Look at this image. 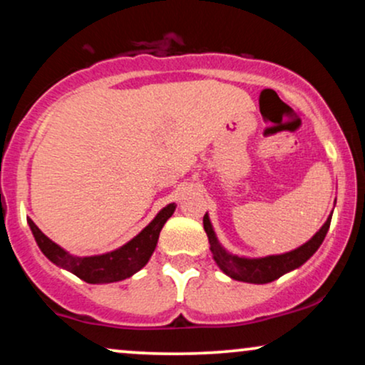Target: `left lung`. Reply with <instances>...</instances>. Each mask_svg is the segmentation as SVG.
Wrapping results in <instances>:
<instances>
[{
  "mask_svg": "<svg viewBox=\"0 0 365 365\" xmlns=\"http://www.w3.org/2000/svg\"><path fill=\"white\" fill-rule=\"evenodd\" d=\"M334 204H336V200H334ZM331 216H333V211H331L326 223L319 228V232H317L311 240L305 242L304 245L297 247L295 250H290V252L266 255V257H244V255L228 252V250L220 244V240H217L207 212L204 215V230H206L209 244H211L212 259H215L217 267H220L226 276H230L232 279H237V282L264 284L274 282L279 276L297 269V267H300L304 262H307L309 259L312 257L314 252L321 247L326 233H328Z\"/></svg>",
  "mask_w": 365,
  "mask_h": 365,
  "instance_id": "obj_1",
  "label": "left lung"
}]
</instances>
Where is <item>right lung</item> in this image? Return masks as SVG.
<instances>
[{"label":"right lung","instance_id":"right-lung-1","mask_svg":"<svg viewBox=\"0 0 365 365\" xmlns=\"http://www.w3.org/2000/svg\"><path fill=\"white\" fill-rule=\"evenodd\" d=\"M177 204L171 202L166 207L154 216V220L145 226L144 230L127 242L125 245L118 249L111 250V252L99 254V255H86V257H78L66 252L60 245L54 244L51 238H48L37 228L34 221L27 217V223L31 226V232L34 235L37 245H39L41 252L49 259L58 267L70 271L75 276L83 279L86 283L92 284H103V283H115L127 279L133 276L137 271H140L145 264L149 262L150 255L158 245L159 233H161L163 226L170 220L171 215L175 212Z\"/></svg>","mask_w":365,"mask_h":365}]
</instances>
